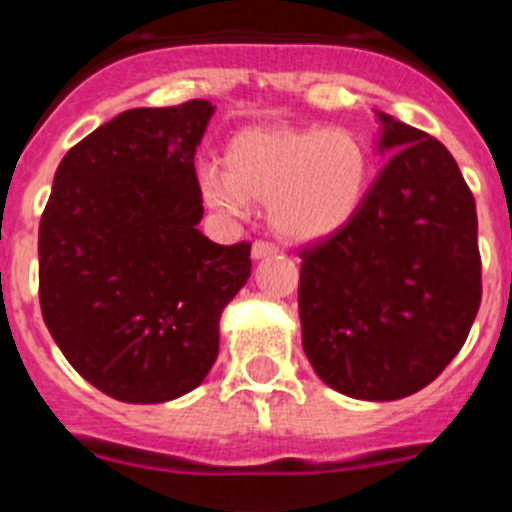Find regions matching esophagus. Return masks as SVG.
<instances>
[{"mask_svg": "<svg viewBox=\"0 0 512 512\" xmlns=\"http://www.w3.org/2000/svg\"><path fill=\"white\" fill-rule=\"evenodd\" d=\"M278 252V247L272 245V242H265V240H257L255 245H252V260H262V257H270Z\"/></svg>", "mask_w": 512, "mask_h": 512, "instance_id": "34e87169", "label": "esophagus"}]
</instances>
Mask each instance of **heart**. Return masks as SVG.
<instances>
[{
    "label": "heart",
    "mask_w": 512,
    "mask_h": 512,
    "mask_svg": "<svg viewBox=\"0 0 512 512\" xmlns=\"http://www.w3.org/2000/svg\"><path fill=\"white\" fill-rule=\"evenodd\" d=\"M374 161L346 128H247L224 148V169L197 174L204 202L245 217L250 202L270 204L272 229L290 242L341 232L366 199Z\"/></svg>",
    "instance_id": "1"
}]
</instances>
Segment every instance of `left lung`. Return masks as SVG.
I'll use <instances>...</instances> for the list:
<instances>
[{"mask_svg":"<svg viewBox=\"0 0 512 512\" xmlns=\"http://www.w3.org/2000/svg\"><path fill=\"white\" fill-rule=\"evenodd\" d=\"M391 154L356 217L300 252L298 308L315 374L394 401L460 353L482 298L475 197L437 138L376 113Z\"/></svg>","mask_w":512,"mask_h":512,"instance_id":"left-lung-1","label":"left lung"}]
</instances>
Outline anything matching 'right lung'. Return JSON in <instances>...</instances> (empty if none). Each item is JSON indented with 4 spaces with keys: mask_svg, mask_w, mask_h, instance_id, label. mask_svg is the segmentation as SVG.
Wrapping results in <instances>:
<instances>
[{
    "mask_svg": "<svg viewBox=\"0 0 512 512\" xmlns=\"http://www.w3.org/2000/svg\"><path fill=\"white\" fill-rule=\"evenodd\" d=\"M209 100L131 108L65 154L40 219V308L85 381L128 404L197 389L222 310L250 278V245H217L194 154Z\"/></svg>",
    "mask_w": 512,
    "mask_h": 512,
    "instance_id": "add662e5",
    "label": "right lung"
}]
</instances>
